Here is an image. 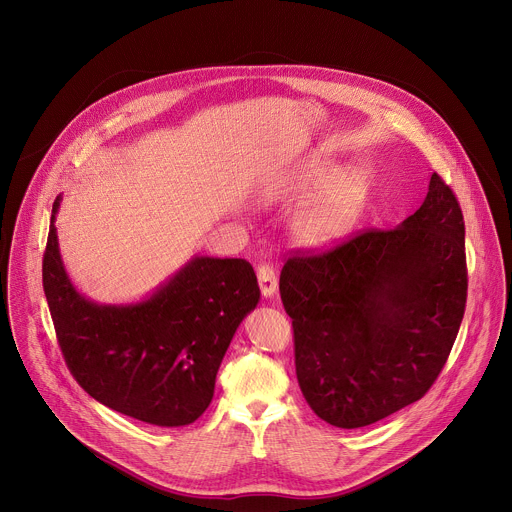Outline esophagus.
<instances>
[{
  "instance_id": "obj_1",
  "label": "esophagus",
  "mask_w": 512,
  "mask_h": 512,
  "mask_svg": "<svg viewBox=\"0 0 512 512\" xmlns=\"http://www.w3.org/2000/svg\"><path fill=\"white\" fill-rule=\"evenodd\" d=\"M257 279H259L261 294L265 298H271L275 291H277V273H275L273 265L271 263H261L257 267Z\"/></svg>"
}]
</instances>
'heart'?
Returning <instances> with one entry per match:
<instances>
[{
	"mask_svg": "<svg viewBox=\"0 0 512 512\" xmlns=\"http://www.w3.org/2000/svg\"><path fill=\"white\" fill-rule=\"evenodd\" d=\"M367 192V180L360 174H346L338 178L300 216L296 225L298 239L304 245L320 247L344 237L358 221Z\"/></svg>",
	"mask_w": 512,
	"mask_h": 512,
	"instance_id": "1",
	"label": "heart"
}]
</instances>
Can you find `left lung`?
<instances>
[{
  "label": "left lung",
  "instance_id": "left-lung-1",
  "mask_svg": "<svg viewBox=\"0 0 512 512\" xmlns=\"http://www.w3.org/2000/svg\"><path fill=\"white\" fill-rule=\"evenodd\" d=\"M279 294L298 383L320 419L354 429L419 401L440 377L466 310L454 190L433 172L423 204L399 227L294 251Z\"/></svg>",
  "mask_w": 512,
  "mask_h": 512
}]
</instances>
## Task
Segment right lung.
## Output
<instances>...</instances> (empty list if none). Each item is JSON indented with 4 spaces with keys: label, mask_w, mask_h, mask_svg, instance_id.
<instances>
[{
    "label": "right lung",
    "mask_w": 512,
    "mask_h": 512,
    "mask_svg": "<svg viewBox=\"0 0 512 512\" xmlns=\"http://www.w3.org/2000/svg\"><path fill=\"white\" fill-rule=\"evenodd\" d=\"M58 206L60 198L52 204L42 285L70 375L105 407L143 423L196 421L212 401L235 330L259 302L251 263L196 257L150 300L99 306L79 294L62 267Z\"/></svg>",
    "instance_id": "right-lung-1"
}]
</instances>
